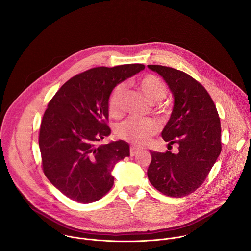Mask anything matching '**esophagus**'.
Segmentation results:
<instances>
[{
    "instance_id": "esophagus-1",
    "label": "esophagus",
    "mask_w": 251,
    "mask_h": 251,
    "mask_svg": "<svg viewBox=\"0 0 251 251\" xmlns=\"http://www.w3.org/2000/svg\"><path fill=\"white\" fill-rule=\"evenodd\" d=\"M140 151V149L135 147V146H130V149H129V152H130V155L131 156H134L135 154H137L138 152Z\"/></svg>"
}]
</instances>
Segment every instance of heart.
Segmentation results:
<instances>
[{
  "label": "heart",
  "instance_id": "heart-1",
  "mask_svg": "<svg viewBox=\"0 0 251 251\" xmlns=\"http://www.w3.org/2000/svg\"><path fill=\"white\" fill-rule=\"evenodd\" d=\"M139 89L151 103L162 100L167 95L166 85L156 76L148 74L142 77L137 83ZM126 94V88L124 85L116 86L109 94L107 107L109 114L113 118H120L124 113V100ZM158 131V125L151 119H130L117 128L119 138L129 143L141 146Z\"/></svg>",
  "mask_w": 251,
  "mask_h": 251
}]
</instances>
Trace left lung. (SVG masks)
Here are the masks:
<instances>
[{
	"label": "left lung",
	"mask_w": 251,
	"mask_h": 251,
	"mask_svg": "<svg viewBox=\"0 0 251 251\" xmlns=\"http://www.w3.org/2000/svg\"><path fill=\"white\" fill-rule=\"evenodd\" d=\"M163 77L174 96V108L161 135L179 152L151 151L148 178L166 196L180 198L207 179L221 151V126L215 103L204 86L179 70L149 65Z\"/></svg>",
	"instance_id": "left-lung-1"
}]
</instances>
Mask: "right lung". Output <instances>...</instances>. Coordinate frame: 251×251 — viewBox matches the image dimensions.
Returning a JSON list of instances; mask_svg holds the SVG:
<instances>
[{
	"label": "right lung",
	"instance_id": "obj_1",
	"mask_svg": "<svg viewBox=\"0 0 251 251\" xmlns=\"http://www.w3.org/2000/svg\"><path fill=\"white\" fill-rule=\"evenodd\" d=\"M144 69L142 64L93 68L68 80L49 101L38 137L42 170L72 200L88 204L101 199L113 186L115 162L129 156L123 140L97 142L111 132L109 94Z\"/></svg>",
	"mask_w": 251,
	"mask_h": 251
}]
</instances>
